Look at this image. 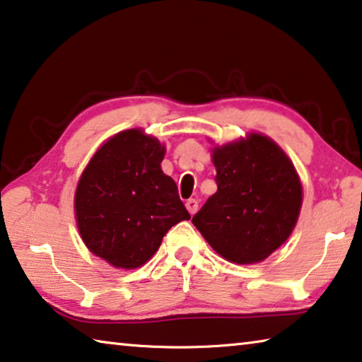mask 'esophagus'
<instances>
[{
	"label": "esophagus",
	"instance_id": "esophagus-1",
	"mask_svg": "<svg viewBox=\"0 0 362 362\" xmlns=\"http://www.w3.org/2000/svg\"><path fill=\"white\" fill-rule=\"evenodd\" d=\"M185 206H187V209H188V212H190V214L193 216L194 212L198 211V202L197 199H193V198H190V199H187V203H185Z\"/></svg>",
	"mask_w": 362,
	"mask_h": 362
}]
</instances>
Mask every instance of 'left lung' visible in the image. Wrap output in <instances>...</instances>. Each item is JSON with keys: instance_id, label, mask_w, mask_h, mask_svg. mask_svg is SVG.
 I'll use <instances>...</instances> for the list:
<instances>
[{"instance_id": "1", "label": "left lung", "mask_w": 362, "mask_h": 362, "mask_svg": "<svg viewBox=\"0 0 362 362\" xmlns=\"http://www.w3.org/2000/svg\"><path fill=\"white\" fill-rule=\"evenodd\" d=\"M212 163L217 192L193 226L227 261H264L286 242L300 216L303 188L293 163L261 134L214 146Z\"/></svg>"}]
</instances>
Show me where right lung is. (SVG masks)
I'll return each mask as SVG.
<instances>
[{"label": "right lung", "mask_w": 362, "mask_h": 362, "mask_svg": "<svg viewBox=\"0 0 362 362\" xmlns=\"http://www.w3.org/2000/svg\"><path fill=\"white\" fill-rule=\"evenodd\" d=\"M164 153L143 130H124L95 153L80 177L74 199L80 237L114 267L143 266L170 227L190 219L175 182L160 169Z\"/></svg>", "instance_id": "right-lung-1"}]
</instances>
